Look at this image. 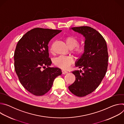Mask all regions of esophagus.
<instances>
[{"instance_id":"obj_1","label":"esophagus","mask_w":124,"mask_h":124,"mask_svg":"<svg viewBox=\"0 0 124 124\" xmlns=\"http://www.w3.org/2000/svg\"><path fill=\"white\" fill-rule=\"evenodd\" d=\"M62 72L63 74H65L68 73V72L66 71V70H62Z\"/></svg>"}]
</instances>
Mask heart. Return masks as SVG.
Instances as JSON below:
<instances>
[{"mask_svg": "<svg viewBox=\"0 0 124 124\" xmlns=\"http://www.w3.org/2000/svg\"><path fill=\"white\" fill-rule=\"evenodd\" d=\"M65 43L68 47L73 49L74 54L77 55H81L84 51V47L82 45H79L78 40L74 36H69L65 39ZM50 52H52V47L50 49ZM73 58L69 56H59L54 59V63L57 67L63 69H67L73 63Z\"/></svg>", "mask_w": 124, "mask_h": 124, "instance_id": "heart-1", "label": "heart"}]
</instances>
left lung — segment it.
Here are the masks:
<instances>
[{
	"label": "left lung",
	"instance_id": "obj_1",
	"mask_svg": "<svg viewBox=\"0 0 124 124\" xmlns=\"http://www.w3.org/2000/svg\"><path fill=\"white\" fill-rule=\"evenodd\" d=\"M85 37L84 52L76 63L82 70L72 72L76 80L69 89L78 97H84L95 91L107 72L108 54L107 43L95 29L86 26L72 27Z\"/></svg>",
	"mask_w": 124,
	"mask_h": 124
}]
</instances>
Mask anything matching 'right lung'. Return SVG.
<instances>
[{"instance_id": "right-lung-1", "label": "right lung", "mask_w": 124, "mask_h": 124, "mask_svg": "<svg viewBox=\"0 0 124 124\" xmlns=\"http://www.w3.org/2000/svg\"><path fill=\"white\" fill-rule=\"evenodd\" d=\"M61 31L33 28L16 45L14 53L16 73L22 85L34 95H45L50 89L54 79L62 74L60 69L49 67L51 61L48 46L50 40Z\"/></svg>"}]
</instances>
